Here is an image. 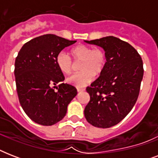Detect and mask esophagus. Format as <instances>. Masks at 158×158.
Segmentation results:
<instances>
[{"label": "esophagus", "mask_w": 158, "mask_h": 158, "mask_svg": "<svg viewBox=\"0 0 158 158\" xmlns=\"http://www.w3.org/2000/svg\"><path fill=\"white\" fill-rule=\"evenodd\" d=\"M77 91L79 92H82V91H84V89H83V88H79V87H77Z\"/></svg>", "instance_id": "esophagus-1"}]
</instances>
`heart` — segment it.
<instances>
[{
  "label": "heart",
  "mask_w": 158,
  "mask_h": 158,
  "mask_svg": "<svg viewBox=\"0 0 158 158\" xmlns=\"http://www.w3.org/2000/svg\"><path fill=\"white\" fill-rule=\"evenodd\" d=\"M69 56L60 52L56 57V64L60 70L69 74L73 69V61H82L79 73L68 78V81L76 87L83 88L94 79V75L98 76L105 68L106 55L102 48H92L85 45H78L69 51Z\"/></svg>",
  "instance_id": "obj_1"
}]
</instances>
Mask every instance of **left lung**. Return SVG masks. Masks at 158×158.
Masks as SVG:
<instances>
[{"instance_id": "left-lung-1", "label": "left lung", "mask_w": 158, "mask_h": 158, "mask_svg": "<svg viewBox=\"0 0 158 158\" xmlns=\"http://www.w3.org/2000/svg\"><path fill=\"white\" fill-rule=\"evenodd\" d=\"M103 48L105 68L86 89L90 100L84 109L87 121L98 128H110L120 122L134 107L143 76V60L125 41L109 36L85 41Z\"/></svg>"}]
</instances>
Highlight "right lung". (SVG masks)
I'll use <instances>...</instances> for the list:
<instances>
[{"mask_svg": "<svg viewBox=\"0 0 158 158\" xmlns=\"http://www.w3.org/2000/svg\"><path fill=\"white\" fill-rule=\"evenodd\" d=\"M76 43L54 34L28 41L19 52L15 63L19 103L28 117L42 125H52L64 117L67 106L77 89L61 82L64 76L56 57L64 48ZM56 84L57 91H55Z\"/></svg>", "mask_w": 158, "mask_h": 158, "instance_id": "1", "label": "right lung"}]
</instances>
